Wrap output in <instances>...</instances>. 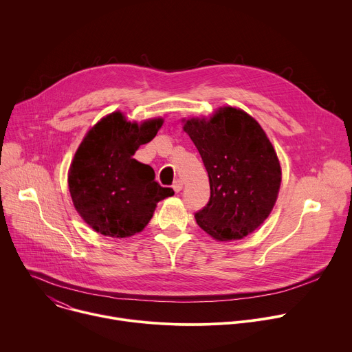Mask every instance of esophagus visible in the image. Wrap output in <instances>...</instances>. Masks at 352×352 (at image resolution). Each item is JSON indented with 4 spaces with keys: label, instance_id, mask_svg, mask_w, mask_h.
<instances>
[{
    "label": "esophagus",
    "instance_id": "34e87169",
    "mask_svg": "<svg viewBox=\"0 0 352 352\" xmlns=\"http://www.w3.org/2000/svg\"><path fill=\"white\" fill-rule=\"evenodd\" d=\"M173 189H174L177 193L181 192V190H182V181H181V179H175L174 184H173Z\"/></svg>",
    "mask_w": 352,
    "mask_h": 352
}]
</instances>
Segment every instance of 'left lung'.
I'll return each instance as SVG.
<instances>
[{"label": "left lung", "mask_w": 352, "mask_h": 352, "mask_svg": "<svg viewBox=\"0 0 352 352\" xmlns=\"http://www.w3.org/2000/svg\"><path fill=\"white\" fill-rule=\"evenodd\" d=\"M184 130L197 148L210 181V199L195 212L217 241L248 236L270 215L280 186V166L261 126L243 110L219 109L210 120L190 119Z\"/></svg>", "instance_id": "8db88e82"}]
</instances>
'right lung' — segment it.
<instances>
[{
    "instance_id": "obj_1",
    "label": "right lung",
    "mask_w": 352,
    "mask_h": 352,
    "mask_svg": "<svg viewBox=\"0 0 352 352\" xmlns=\"http://www.w3.org/2000/svg\"><path fill=\"white\" fill-rule=\"evenodd\" d=\"M163 120L138 126L116 111L102 119L77 149L69 189L82 219L110 238H127L151 221L156 204L174 195L155 179L149 164L135 160V151L151 142Z\"/></svg>"
}]
</instances>
